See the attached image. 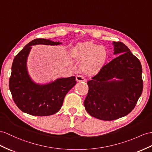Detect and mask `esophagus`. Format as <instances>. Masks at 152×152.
Returning a JSON list of instances; mask_svg holds the SVG:
<instances>
[{
    "label": "esophagus",
    "mask_w": 152,
    "mask_h": 152,
    "mask_svg": "<svg viewBox=\"0 0 152 152\" xmlns=\"http://www.w3.org/2000/svg\"><path fill=\"white\" fill-rule=\"evenodd\" d=\"M76 80L77 81H78V82H85V81H86V79H85L84 76L80 75H77L76 77Z\"/></svg>",
    "instance_id": "1"
}]
</instances>
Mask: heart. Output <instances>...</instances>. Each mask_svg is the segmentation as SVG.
<instances>
[{"label": "heart", "instance_id": "heart-1", "mask_svg": "<svg viewBox=\"0 0 152 152\" xmlns=\"http://www.w3.org/2000/svg\"><path fill=\"white\" fill-rule=\"evenodd\" d=\"M73 55L76 58L88 59L89 64L101 66L104 63L107 58L105 48L91 42L81 44L73 50Z\"/></svg>", "mask_w": 152, "mask_h": 152}]
</instances>
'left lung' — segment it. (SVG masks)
<instances>
[{"label": "left lung", "mask_w": 152, "mask_h": 152, "mask_svg": "<svg viewBox=\"0 0 152 152\" xmlns=\"http://www.w3.org/2000/svg\"><path fill=\"white\" fill-rule=\"evenodd\" d=\"M113 44L114 54L119 55L88 81L89 90L84 102L91 116L103 121L127 115L135 108L143 89L140 61L123 42Z\"/></svg>", "instance_id": "1"}]
</instances>
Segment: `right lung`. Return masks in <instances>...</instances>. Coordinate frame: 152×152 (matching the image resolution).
I'll use <instances>...</instances> for the list:
<instances>
[{"mask_svg": "<svg viewBox=\"0 0 152 152\" xmlns=\"http://www.w3.org/2000/svg\"><path fill=\"white\" fill-rule=\"evenodd\" d=\"M61 44L45 39H36L26 45L15 57L9 87L15 103L23 112L35 116L56 113L63 104L66 94L76 84L75 76L57 79L46 84H36L28 73L26 61L31 46Z\"/></svg>", "mask_w": 152, "mask_h": 152, "instance_id": "right-lung-1", "label": "right lung"}]
</instances>
